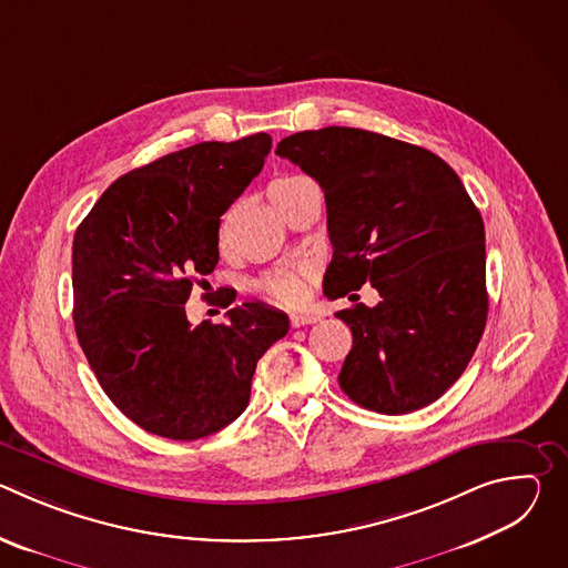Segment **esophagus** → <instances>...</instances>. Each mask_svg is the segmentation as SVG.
Wrapping results in <instances>:
<instances>
[{
	"label": "esophagus",
	"instance_id": "34e87169",
	"mask_svg": "<svg viewBox=\"0 0 568 568\" xmlns=\"http://www.w3.org/2000/svg\"><path fill=\"white\" fill-rule=\"evenodd\" d=\"M321 316L314 312H294L290 314V326L292 328H301V326H310V323H316Z\"/></svg>",
	"mask_w": 568,
	"mask_h": 568
}]
</instances>
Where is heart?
<instances>
[{"mask_svg": "<svg viewBox=\"0 0 568 568\" xmlns=\"http://www.w3.org/2000/svg\"><path fill=\"white\" fill-rule=\"evenodd\" d=\"M301 182H305V178H301V175H292V178H281V180H276V182L270 186V197H272V202H274L278 195H283V193L292 191L294 186H298ZM307 274H310L307 267H281V270H274V272H270L267 276H263L258 285H261V290H263L267 296H272V298H276V301H281V303H285V305H294V303H298V301L303 298V287H305Z\"/></svg>", "mask_w": 568, "mask_h": 568, "instance_id": "obj_1", "label": "heart"}]
</instances>
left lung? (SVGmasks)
Returning a JSON list of instances; mask_svg holds the SVG:
<instances>
[{
    "label": "left lung",
    "instance_id": "obj_1",
    "mask_svg": "<svg viewBox=\"0 0 568 568\" xmlns=\"http://www.w3.org/2000/svg\"><path fill=\"white\" fill-rule=\"evenodd\" d=\"M276 154L326 197V296L379 292L375 307L335 314L353 333L342 390L386 416L427 407L463 375L488 318L485 229L463 182L438 154L359 128L296 132Z\"/></svg>",
    "mask_w": 568,
    "mask_h": 568
}]
</instances>
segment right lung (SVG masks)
<instances>
[{
	"mask_svg": "<svg viewBox=\"0 0 568 568\" xmlns=\"http://www.w3.org/2000/svg\"><path fill=\"white\" fill-rule=\"evenodd\" d=\"M270 150L258 132L171 152L119 178L75 229L78 344L116 409L154 436L197 440L233 423L258 359L290 331L285 312L258 301L195 328L184 307L195 276L217 265L222 213Z\"/></svg>",
	"mask_w": 568,
	"mask_h": 568,
	"instance_id": "right-lung-1",
	"label": "right lung"
}]
</instances>
